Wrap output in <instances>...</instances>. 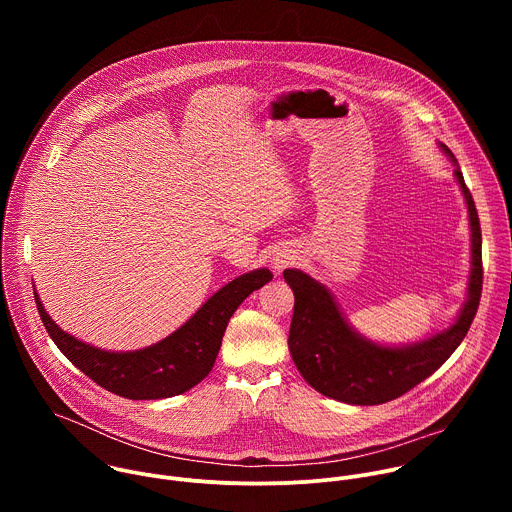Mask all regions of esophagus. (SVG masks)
Wrapping results in <instances>:
<instances>
[{
	"instance_id": "34e87169",
	"label": "esophagus",
	"mask_w": 512,
	"mask_h": 512,
	"mask_svg": "<svg viewBox=\"0 0 512 512\" xmlns=\"http://www.w3.org/2000/svg\"><path fill=\"white\" fill-rule=\"evenodd\" d=\"M287 263H289L287 257H275V259H273V267H275V269H283Z\"/></svg>"
}]
</instances>
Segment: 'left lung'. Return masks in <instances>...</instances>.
<instances>
[{
  "instance_id": "obj_1",
  "label": "left lung",
  "mask_w": 512,
  "mask_h": 512,
  "mask_svg": "<svg viewBox=\"0 0 512 512\" xmlns=\"http://www.w3.org/2000/svg\"><path fill=\"white\" fill-rule=\"evenodd\" d=\"M442 148L454 160L446 145ZM454 174L470 212L472 275L468 302L448 330L405 348L373 344L352 332L324 285L304 271H283L296 298L287 338L289 352L300 375L318 393L350 405L393 401L440 369L468 334L482 294V231L474 198L458 164Z\"/></svg>"
}]
</instances>
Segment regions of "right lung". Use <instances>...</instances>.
<instances>
[{
  "instance_id": "1",
  "label": "right lung",
  "mask_w": 512,
  "mask_h": 512,
  "mask_svg": "<svg viewBox=\"0 0 512 512\" xmlns=\"http://www.w3.org/2000/svg\"><path fill=\"white\" fill-rule=\"evenodd\" d=\"M271 277L269 269H257L233 279L174 334L135 352H107L62 332L34 298L54 344L91 381L125 399H166L186 393L212 371L231 316Z\"/></svg>"
}]
</instances>
